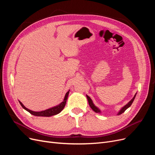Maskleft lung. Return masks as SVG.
I'll list each match as a JSON object with an SVG mask.
<instances>
[{
    "label": "left lung",
    "instance_id": "8db88e82",
    "mask_svg": "<svg viewBox=\"0 0 155 155\" xmlns=\"http://www.w3.org/2000/svg\"><path fill=\"white\" fill-rule=\"evenodd\" d=\"M136 95H137V93H136V94L134 96V97H133V98L132 100H131L128 104H127L124 107H123L122 108H121V110L118 112V113L117 114L118 115H120V114H122L123 112H124L125 111V110H127L128 109L129 107H130V106L132 105V104H133V101H134V98H135V97H136ZM87 100H88V104H89V105H90V107H91V109L94 111L95 112H97V113H100L101 112V111H100V110L98 109V108L96 107V106H95V105L93 104V101H92V100H91V98L89 97L88 96H87Z\"/></svg>",
    "mask_w": 155,
    "mask_h": 155
}]
</instances>
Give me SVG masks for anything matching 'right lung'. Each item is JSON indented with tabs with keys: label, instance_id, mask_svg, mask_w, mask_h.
Instances as JSON below:
<instances>
[{
	"label": "right lung",
	"instance_id": "right-lung-1",
	"mask_svg": "<svg viewBox=\"0 0 155 155\" xmlns=\"http://www.w3.org/2000/svg\"><path fill=\"white\" fill-rule=\"evenodd\" d=\"M69 91H70V90L66 93V94H65V96L64 97V100L63 101V102L61 103L60 104H59L57 106H55V107H53L51 108H50V109H46L45 110H42V111H40V112H35V111L31 110L28 109H27V108L24 105H23L20 101H19V103H20V104H21V105L22 106L23 109H25L28 112H29L32 115L36 116L50 117V116L59 114V112H61V110L64 109L65 105H66V102H67V98H68V96Z\"/></svg>",
	"mask_w": 155,
	"mask_h": 155
}]
</instances>
